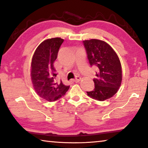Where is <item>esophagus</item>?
<instances>
[{"label": "esophagus", "mask_w": 148, "mask_h": 148, "mask_svg": "<svg viewBox=\"0 0 148 148\" xmlns=\"http://www.w3.org/2000/svg\"><path fill=\"white\" fill-rule=\"evenodd\" d=\"M80 80H81V77H80L79 76H76V78L74 79V81L75 82H78L80 81Z\"/></svg>", "instance_id": "esophagus-1"}]
</instances>
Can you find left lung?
<instances>
[{
    "label": "left lung",
    "instance_id": "1",
    "mask_svg": "<svg viewBox=\"0 0 148 148\" xmlns=\"http://www.w3.org/2000/svg\"><path fill=\"white\" fill-rule=\"evenodd\" d=\"M91 66L96 69L95 89L87 91L91 98L104 101L118 91L122 80L121 62L114 50L106 42L97 39L83 41Z\"/></svg>",
    "mask_w": 148,
    "mask_h": 148
}]
</instances>
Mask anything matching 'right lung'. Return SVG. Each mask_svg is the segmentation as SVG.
<instances>
[{
  "label": "right lung",
  "instance_id": "obj_1",
  "mask_svg": "<svg viewBox=\"0 0 148 148\" xmlns=\"http://www.w3.org/2000/svg\"><path fill=\"white\" fill-rule=\"evenodd\" d=\"M64 40L53 38L42 42L33 55L31 76L35 91L41 98L49 102L63 97L70 86L56 79L57 74L53 63Z\"/></svg>",
  "mask_w": 148,
  "mask_h": 148
}]
</instances>
